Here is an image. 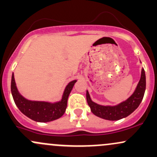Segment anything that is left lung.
Here are the masks:
<instances>
[{
	"mask_svg": "<svg viewBox=\"0 0 157 157\" xmlns=\"http://www.w3.org/2000/svg\"><path fill=\"white\" fill-rule=\"evenodd\" d=\"M146 88V78L144 68L142 69L141 78L133 94L128 99L117 106H101L91 100L89 92H86V100L91 111L96 116L106 120L117 121L125 118L137 109L142 102Z\"/></svg>",
	"mask_w": 157,
	"mask_h": 157,
	"instance_id": "obj_1",
	"label": "left lung"
}]
</instances>
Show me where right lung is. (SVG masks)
Masks as SVG:
<instances>
[{
  "mask_svg": "<svg viewBox=\"0 0 157 157\" xmlns=\"http://www.w3.org/2000/svg\"><path fill=\"white\" fill-rule=\"evenodd\" d=\"M76 82L77 80H73L67 85L61 101L51 104L44 101H29L21 95L17 89L14 75L13 74L11 92L15 105L24 115L35 121L48 122L58 119L64 114L67 107L68 96Z\"/></svg>",
  "mask_w": 157,
  "mask_h": 157,
  "instance_id": "right-lung-1",
  "label": "right lung"
}]
</instances>
